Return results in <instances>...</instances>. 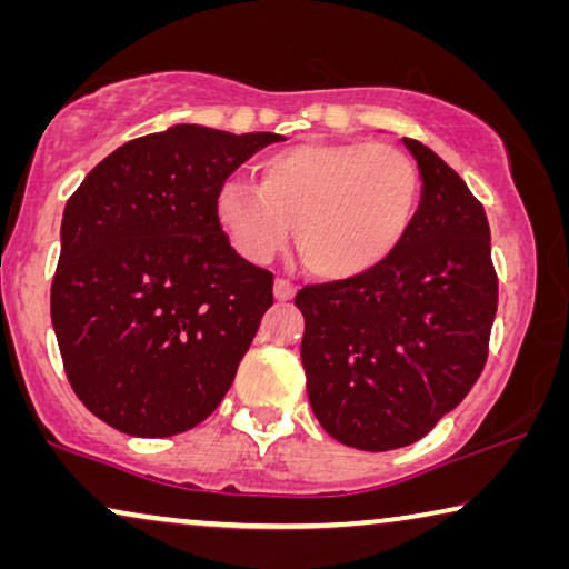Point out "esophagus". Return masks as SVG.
Masks as SVG:
<instances>
[{
    "instance_id": "esophagus-1",
    "label": "esophagus",
    "mask_w": 569,
    "mask_h": 569,
    "mask_svg": "<svg viewBox=\"0 0 569 569\" xmlns=\"http://www.w3.org/2000/svg\"><path fill=\"white\" fill-rule=\"evenodd\" d=\"M295 292H298V287H295L292 282H287V279H277V282H274V298H277L279 302L292 300Z\"/></svg>"
}]
</instances>
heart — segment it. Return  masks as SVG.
I'll list each match as a JSON object with an SVG mask.
<instances>
[{"label":"heart","mask_w":569,"mask_h":569,"mask_svg":"<svg viewBox=\"0 0 569 569\" xmlns=\"http://www.w3.org/2000/svg\"><path fill=\"white\" fill-rule=\"evenodd\" d=\"M259 176V186H217V224L251 263L282 253L295 228L302 261L323 279H355L383 263L422 197L417 162L393 144L300 142L263 158Z\"/></svg>","instance_id":"1"}]
</instances>
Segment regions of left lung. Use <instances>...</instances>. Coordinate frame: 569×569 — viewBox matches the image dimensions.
I'll return each mask as SVG.
<instances>
[{"instance_id": "obj_1", "label": "left lung", "mask_w": 569, "mask_h": 569, "mask_svg": "<svg viewBox=\"0 0 569 569\" xmlns=\"http://www.w3.org/2000/svg\"><path fill=\"white\" fill-rule=\"evenodd\" d=\"M422 197L401 246L368 274L306 287L302 368L333 440L393 450L425 438L477 383L497 313L485 207L417 139Z\"/></svg>"}]
</instances>
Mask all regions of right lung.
<instances>
[{"label": "right lung", "mask_w": 569, "mask_h": 569, "mask_svg": "<svg viewBox=\"0 0 569 569\" xmlns=\"http://www.w3.org/2000/svg\"><path fill=\"white\" fill-rule=\"evenodd\" d=\"M279 139L173 123L121 144L69 197L51 323L77 399L119 432L191 430L232 386L274 279L232 251L214 191Z\"/></svg>", "instance_id": "obj_1"}]
</instances>
